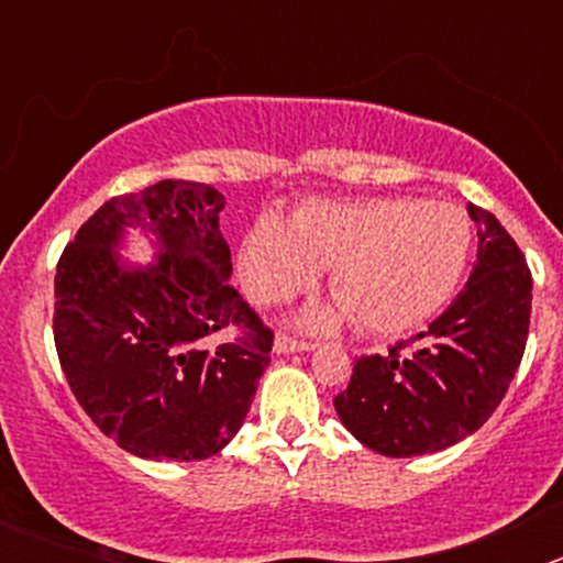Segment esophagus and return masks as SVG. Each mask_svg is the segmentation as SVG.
<instances>
[{
    "mask_svg": "<svg viewBox=\"0 0 563 563\" xmlns=\"http://www.w3.org/2000/svg\"><path fill=\"white\" fill-rule=\"evenodd\" d=\"M312 343H305V341H296V338L290 335H276V341H273V352L276 355H292V352H310Z\"/></svg>",
    "mask_w": 563,
    "mask_h": 563,
    "instance_id": "esophagus-1",
    "label": "esophagus"
}]
</instances>
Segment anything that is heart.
<instances>
[{
  "label": "heart",
  "mask_w": 563,
  "mask_h": 563,
  "mask_svg": "<svg viewBox=\"0 0 563 563\" xmlns=\"http://www.w3.org/2000/svg\"><path fill=\"white\" fill-rule=\"evenodd\" d=\"M471 253V225L454 206L411 197L310 202L287 225L262 213L247 231L239 271L256 301L307 290L330 271L338 307L305 316L330 327L350 316L369 335H400L426 324L460 285Z\"/></svg>",
  "instance_id": "obj_1"
}]
</instances>
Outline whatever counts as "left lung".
Listing matches in <instances>:
<instances>
[{"label": "left lung", "instance_id": "1", "mask_svg": "<svg viewBox=\"0 0 563 563\" xmlns=\"http://www.w3.org/2000/svg\"><path fill=\"white\" fill-rule=\"evenodd\" d=\"M479 247L465 290L417 335V346L355 361L335 397L343 429L383 456L445 451L479 431L525 355L533 278L514 236L467 206Z\"/></svg>", "mask_w": 563, "mask_h": 563}]
</instances>
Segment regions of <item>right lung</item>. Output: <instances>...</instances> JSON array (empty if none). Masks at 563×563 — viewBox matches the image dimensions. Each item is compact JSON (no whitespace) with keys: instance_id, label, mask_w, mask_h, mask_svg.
Segmentation results:
<instances>
[{"instance_id":"right-lung-1","label":"right lung","mask_w":563,"mask_h":563,"mask_svg":"<svg viewBox=\"0 0 563 563\" xmlns=\"http://www.w3.org/2000/svg\"><path fill=\"white\" fill-rule=\"evenodd\" d=\"M225 197L206 183L161 180L103 202L56 271L58 361L89 420L141 460L220 454L242 429L273 332L231 287L220 231ZM129 230L155 258H122ZM236 329V339H222Z\"/></svg>"}]
</instances>
